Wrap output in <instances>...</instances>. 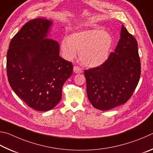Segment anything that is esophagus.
<instances>
[{"instance_id":"34e87169","label":"esophagus","mask_w":153,"mask_h":153,"mask_svg":"<svg viewBox=\"0 0 153 153\" xmlns=\"http://www.w3.org/2000/svg\"><path fill=\"white\" fill-rule=\"evenodd\" d=\"M73 71L75 73H81L82 72V70L81 68H80L79 67L76 66H74L73 67Z\"/></svg>"}]
</instances>
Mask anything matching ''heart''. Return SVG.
<instances>
[{
    "label": "heart",
    "mask_w": 153,
    "mask_h": 153,
    "mask_svg": "<svg viewBox=\"0 0 153 153\" xmlns=\"http://www.w3.org/2000/svg\"><path fill=\"white\" fill-rule=\"evenodd\" d=\"M113 44L108 32L100 28L88 29L64 37L61 49L68 59L74 58L79 50V58L85 66L97 67L108 60Z\"/></svg>",
    "instance_id": "1"
}]
</instances>
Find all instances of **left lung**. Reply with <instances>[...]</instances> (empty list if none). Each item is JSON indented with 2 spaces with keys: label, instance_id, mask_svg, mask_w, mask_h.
I'll use <instances>...</instances> for the list:
<instances>
[{
  "label": "left lung",
  "instance_id": "obj_1",
  "mask_svg": "<svg viewBox=\"0 0 153 153\" xmlns=\"http://www.w3.org/2000/svg\"><path fill=\"white\" fill-rule=\"evenodd\" d=\"M140 67L137 41L122 25L118 44L108 60L85 71L87 96L92 105L105 111L126 103L138 85Z\"/></svg>",
  "mask_w": 153,
  "mask_h": 153
}]
</instances>
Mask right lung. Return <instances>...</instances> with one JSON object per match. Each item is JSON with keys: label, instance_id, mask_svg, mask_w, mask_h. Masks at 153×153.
I'll list each match as a JSON object with an SVG mask.
<instances>
[{"label": "right lung", "instance_id": "obj_1", "mask_svg": "<svg viewBox=\"0 0 153 153\" xmlns=\"http://www.w3.org/2000/svg\"><path fill=\"white\" fill-rule=\"evenodd\" d=\"M52 23L41 18L28 21L12 38L7 55L10 86L29 107L40 111L60 102L62 86L73 68L59 56L58 43L45 39Z\"/></svg>", "mask_w": 153, "mask_h": 153}]
</instances>
